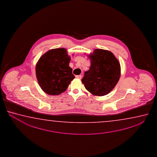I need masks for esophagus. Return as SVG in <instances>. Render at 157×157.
<instances>
[{
	"label": "esophagus",
	"mask_w": 157,
	"mask_h": 157,
	"mask_svg": "<svg viewBox=\"0 0 157 157\" xmlns=\"http://www.w3.org/2000/svg\"><path fill=\"white\" fill-rule=\"evenodd\" d=\"M76 77L77 78H78V79H81V78H82V76H81V75H76Z\"/></svg>",
	"instance_id": "obj_1"
}]
</instances>
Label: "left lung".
<instances>
[{
  "label": "left lung",
  "instance_id": "8db88e82",
  "mask_svg": "<svg viewBox=\"0 0 157 157\" xmlns=\"http://www.w3.org/2000/svg\"><path fill=\"white\" fill-rule=\"evenodd\" d=\"M88 56L90 67L85 72L82 82L94 96H105L113 90L119 80V61L111 52L101 49H96Z\"/></svg>",
  "mask_w": 157,
  "mask_h": 157
}]
</instances>
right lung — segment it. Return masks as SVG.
<instances>
[{
  "label": "right lung",
  "mask_w": 157,
  "mask_h": 157,
  "mask_svg": "<svg viewBox=\"0 0 157 157\" xmlns=\"http://www.w3.org/2000/svg\"><path fill=\"white\" fill-rule=\"evenodd\" d=\"M70 59L64 48L49 50L40 58L36 66V74L45 93L59 95L66 90L75 78L69 67Z\"/></svg>",
  "instance_id": "obj_1"
}]
</instances>
